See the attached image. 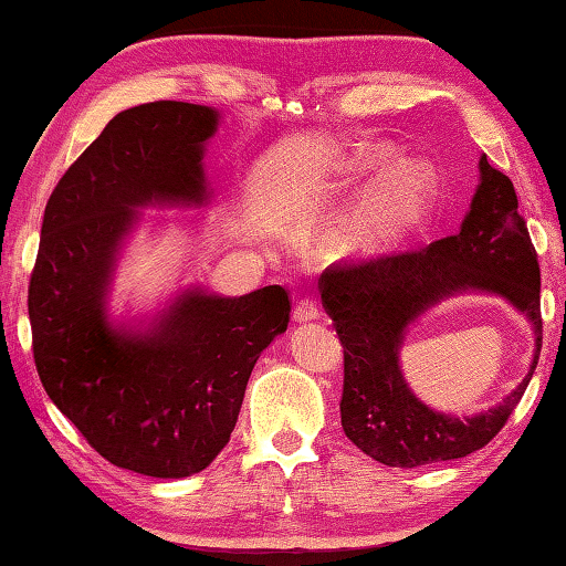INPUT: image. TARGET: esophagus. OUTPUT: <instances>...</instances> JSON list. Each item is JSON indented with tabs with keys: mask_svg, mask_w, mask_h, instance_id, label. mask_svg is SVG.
<instances>
[{
	"mask_svg": "<svg viewBox=\"0 0 566 566\" xmlns=\"http://www.w3.org/2000/svg\"><path fill=\"white\" fill-rule=\"evenodd\" d=\"M321 316V308L316 304L314 296H302L294 306V321L304 323V321H316Z\"/></svg>",
	"mask_w": 566,
	"mask_h": 566,
	"instance_id": "esophagus-1",
	"label": "esophagus"
}]
</instances>
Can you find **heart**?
I'll return each instance as SVG.
<instances>
[{
  "instance_id": "heart-1",
  "label": "heart",
  "mask_w": 566,
  "mask_h": 566,
  "mask_svg": "<svg viewBox=\"0 0 566 566\" xmlns=\"http://www.w3.org/2000/svg\"><path fill=\"white\" fill-rule=\"evenodd\" d=\"M381 160V153H365L350 165L363 170ZM432 191V175L420 163H401L381 175L347 221L343 240L353 250H379L420 221Z\"/></svg>"
}]
</instances>
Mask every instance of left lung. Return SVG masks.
Wrapping results in <instances>:
<instances>
[{"mask_svg": "<svg viewBox=\"0 0 566 566\" xmlns=\"http://www.w3.org/2000/svg\"><path fill=\"white\" fill-rule=\"evenodd\" d=\"M479 170L482 182L454 235L416 250L335 262L318 280L343 345V430L381 464L411 469L482 450L506 426L537 367L543 347L537 252L511 179L489 165L486 155ZM467 289L499 293L523 310L536 326V357L503 405L460 421L415 399L400 377L398 350L408 322Z\"/></svg>", "mask_w": 566, "mask_h": 566, "instance_id": "obj_1", "label": "left lung"}]
</instances>
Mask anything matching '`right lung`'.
Segmentation results:
<instances>
[{
  "label": "right lung",
  "mask_w": 566,
  "mask_h": 566,
  "mask_svg": "<svg viewBox=\"0 0 566 566\" xmlns=\"http://www.w3.org/2000/svg\"><path fill=\"white\" fill-rule=\"evenodd\" d=\"M219 114L150 102L116 114L60 177L29 282L33 363L51 401L106 462L179 479L231 440L250 371L290 326L280 284L245 296L189 290L146 333L104 311L116 248L150 201H203L201 155Z\"/></svg>",
  "instance_id": "obj_1"
}]
</instances>
